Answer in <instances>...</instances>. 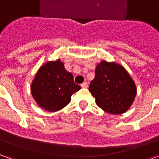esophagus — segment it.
Segmentation results:
<instances>
[{
    "label": "esophagus",
    "mask_w": 159,
    "mask_h": 159,
    "mask_svg": "<svg viewBox=\"0 0 159 159\" xmlns=\"http://www.w3.org/2000/svg\"><path fill=\"white\" fill-rule=\"evenodd\" d=\"M81 87H82V88H83V89H87V88H88V83H82V84H81Z\"/></svg>",
    "instance_id": "34e87169"
}]
</instances>
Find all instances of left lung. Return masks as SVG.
<instances>
[{"instance_id":"left-lung-1","label":"left lung","mask_w":159,"mask_h":159,"mask_svg":"<svg viewBox=\"0 0 159 159\" xmlns=\"http://www.w3.org/2000/svg\"><path fill=\"white\" fill-rule=\"evenodd\" d=\"M97 106L113 115L126 112L135 99V83L126 69L116 62L100 61L89 85Z\"/></svg>"}]
</instances>
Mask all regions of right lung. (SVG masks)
Segmentation results:
<instances>
[{"label":"right lung","mask_w":159,"mask_h":159,"mask_svg":"<svg viewBox=\"0 0 159 159\" xmlns=\"http://www.w3.org/2000/svg\"><path fill=\"white\" fill-rule=\"evenodd\" d=\"M80 89L60 59L42 64L30 86L31 94L37 106L50 112L66 107L70 102L71 95Z\"/></svg>","instance_id":"right-lung-1"}]
</instances>
